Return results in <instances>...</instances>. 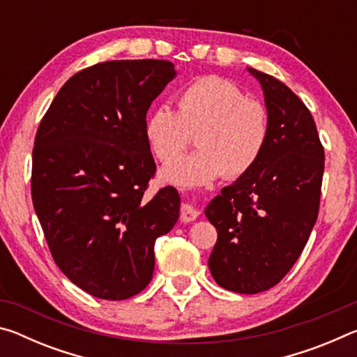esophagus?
<instances>
[{
	"instance_id": "esophagus-1",
	"label": "esophagus",
	"mask_w": 357,
	"mask_h": 357,
	"mask_svg": "<svg viewBox=\"0 0 357 357\" xmlns=\"http://www.w3.org/2000/svg\"><path fill=\"white\" fill-rule=\"evenodd\" d=\"M198 214H200L198 213V209L190 203H184L183 206H181V220L184 223L193 222L198 217Z\"/></svg>"
}]
</instances>
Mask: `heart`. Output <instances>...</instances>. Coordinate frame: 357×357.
Returning a JSON list of instances; mask_svg holds the SVG:
<instances>
[{
  "label": "heart",
  "instance_id": "obj_1",
  "mask_svg": "<svg viewBox=\"0 0 357 357\" xmlns=\"http://www.w3.org/2000/svg\"><path fill=\"white\" fill-rule=\"evenodd\" d=\"M193 132L200 149L165 167L162 178L167 183L193 187L213 183L223 173L233 179L249 173L268 143V110L227 78H195L178 93L176 112L157 107L143 128L151 153L164 164L189 146Z\"/></svg>",
  "mask_w": 357,
  "mask_h": 357
}]
</instances>
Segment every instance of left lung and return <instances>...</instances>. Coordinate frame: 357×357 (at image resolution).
Wrapping results in <instances>:
<instances>
[{
  "mask_svg": "<svg viewBox=\"0 0 357 357\" xmlns=\"http://www.w3.org/2000/svg\"><path fill=\"white\" fill-rule=\"evenodd\" d=\"M261 84L269 138L257 165L223 187L204 209L217 229L209 269L222 288L255 294L277 285L309 241L321 197L324 149L298 96L273 75Z\"/></svg>",
  "mask_w": 357,
  "mask_h": 357,
  "instance_id": "1",
  "label": "left lung"
}]
</instances>
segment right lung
I'll list each match as a JSON object with an SVG mask.
<instances>
[{
    "mask_svg": "<svg viewBox=\"0 0 357 357\" xmlns=\"http://www.w3.org/2000/svg\"><path fill=\"white\" fill-rule=\"evenodd\" d=\"M176 77L164 59H121L77 72L42 118L31 195L48 249L68 279L94 298L146 288L154 243L179 219L174 187L144 195L155 162L143 128Z\"/></svg>",
    "mask_w": 357,
    "mask_h": 357,
    "instance_id": "add662e5",
    "label": "right lung"
}]
</instances>
